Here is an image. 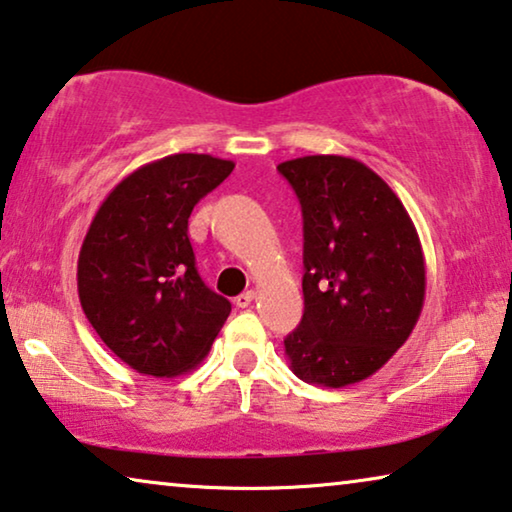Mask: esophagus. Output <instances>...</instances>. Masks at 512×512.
<instances>
[{
	"mask_svg": "<svg viewBox=\"0 0 512 512\" xmlns=\"http://www.w3.org/2000/svg\"><path fill=\"white\" fill-rule=\"evenodd\" d=\"M254 298H256L254 291H244L238 295V298H235V305H238L240 309H247L251 302H254Z\"/></svg>",
	"mask_w": 512,
	"mask_h": 512,
	"instance_id": "1",
	"label": "esophagus"
}]
</instances>
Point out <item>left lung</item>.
Segmentation results:
<instances>
[{
    "label": "left lung",
    "mask_w": 512,
    "mask_h": 512,
    "mask_svg": "<svg viewBox=\"0 0 512 512\" xmlns=\"http://www.w3.org/2000/svg\"><path fill=\"white\" fill-rule=\"evenodd\" d=\"M302 207L305 314L284 339L298 379L358 383L416 328L425 256L395 191L362 161L314 154L279 164Z\"/></svg>",
    "instance_id": "obj_1"
}]
</instances>
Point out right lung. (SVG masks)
I'll use <instances>...</instances> for the list:
<instances>
[{
  "label": "right lung",
  "mask_w": 512,
  "mask_h": 512,
  "mask_svg": "<svg viewBox=\"0 0 512 512\" xmlns=\"http://www.w3.org/2000/svg\"><path fill=\"white\" fill-rule=\"evenodd\" d=\"M233 168L210 154H170L124 177L94 214L78 256L80 305L138 374L194 369L231 314L198 274L187 231L196 203Z\"/></svg>",
  "instance_id": "right-lung-1"
}]
</instances>
